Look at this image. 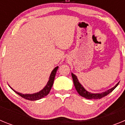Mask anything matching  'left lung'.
<instances>
[{"instance_id": "1", "label": "left lung", "mask_w": 125, "mask_h": 125, "mask_svg": "<svg viewBox=\"0 0 125 125\" xmlns=\"http://www.w3.org/2000/svg\"><path fill=\"white\" fill-rule=\"evenodd\" d=\"M71 76H72L75 88H76V91H78L79 94L81 96L84 97V98H86V99H89V100H95V99H101V98H103L105 96L108 95V94H110L111 91H113L116 88V87L118 85L119 83L116 85L115 86L113 87L111 89H109L108 91H105V92L102 93H97V94H93L91 93L88 92L87 91L85 90L84 88L82 86V85L78 81V79H77V77L73 73H71Z\"/></svg>"}]
</instances>
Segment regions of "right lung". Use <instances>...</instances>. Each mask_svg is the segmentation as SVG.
<instances>
[{
	"label": "right lung",
	"instance_id": "obj_1",
	"mask_svg": "<svg viewBox=\"0 0 125 125\" xmlns=\"http://www.w3.org/2000/svg\"><path fill=\"white\" fill-rule=\"evenodd\" d=\"M58 66L56 67L54 69H53L52 71L51 72V74L50 75V77H49V81L47 82V85H46V86L44 87V88L41 90V91H39V93H36L34 94H21L20 93L16 92L15 91L17 94L20 96H21L22 98H24L25 100H30V101H35V100H40L41 98H44V96H47L48 94H49V91H51V89L52 86L53 85V83H54V78L55 76H56V72H57V70L58 69ZM11 89H12V88H11Z\"/></svg>",
	"mask_w": 125,
	"mask_h": 125
}]
</instances>
